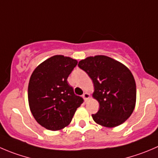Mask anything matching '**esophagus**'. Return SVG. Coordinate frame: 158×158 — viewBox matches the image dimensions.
Here are the masks:
<instances>
[{
    "label": "esophagus",
    "mask_w": 158,
    "mask_h": 158,
    "mask_svg": "<svg viewBox=\"0 0 158 158\" xmlns=\"http://www.w3.org/2000/svg\"><path fill=\"white\" fill-rule=\"evenodd\" d=\"M83 98H84V99H85V102H87V101L90 98V94L88 92H85V94H83Z\"/></svg>",
    "instance_id": "34e87169"
}]
</instances>
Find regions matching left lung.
<instances>
[{
    "label": "left lung",
    "instance_id": "left-lung-1",
    "mask_svg": "<svg viewBox=\"0 0 158 158\" xmlns=\"http://www.w3.org/2000/svg\"><path fill=\"white\" fill-rule=\"evenodd\" d=\"M94 84L92 96L98 112L91 115L96 123L108 128L121 125L131 115L136 100L133 75L124 64L103 55L88 56L78 63Z\"/></svg>",
    "mask_w": 158,
    "mask_h": 158
}]
</instances>
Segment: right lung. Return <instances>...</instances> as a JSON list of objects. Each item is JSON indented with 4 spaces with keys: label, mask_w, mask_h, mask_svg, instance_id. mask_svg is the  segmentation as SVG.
<instances>
[{
    "label": "right lung",
    "mask_w": 158,
    "mask_h": 158,
    "mask_svg": "<svg viewBox=\"0 0 158 158\" xmlns=\"http://www.w3.org/2000/svg\"><path fill=\"white\" fill-rule=\"evenodd\" d=\"M77 60L63 55L51 56L40 64L30 77L28 99L37 123L52 131L68 126L83 98L73 92L67 77Z\"/></svg>",
    "instance_id": "1"
}]
</instances>
